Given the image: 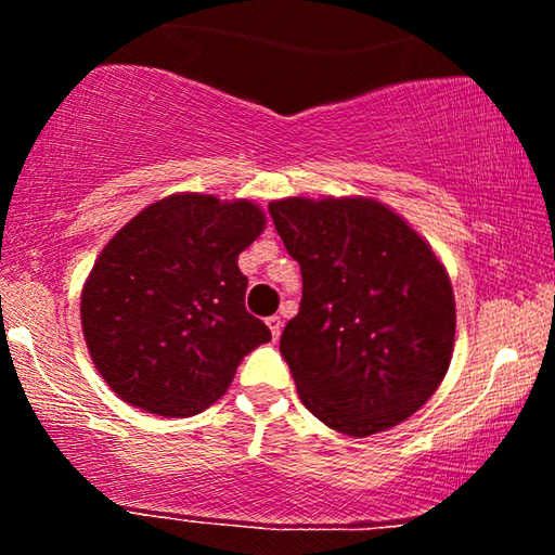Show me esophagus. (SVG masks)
Returning a JSON list of instances; mask_svg holds the SVG:
<instances>
[{"mask_svg": "<svg viewBox=\"0 0 555 555\" xmlns=\"http://www.w3.org/2000/svg\"><path fill=\"white\" fill-rule=\"evenodd\" d=\"M267 325H269V331H271V337H274V340H279V335H281V318L279 315H269L267 318Z\"/></svg>", "mask_w": 555, "mask_h": 555, "instance_id": "obj_1", "label": "esophagus"}]
</instances>
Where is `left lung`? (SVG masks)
Returning a JSON list of instances; mask_svg holds the SVG:
<instances>
[{
  "mask_svg": "<svg viewBox=\"0 0 555 555\" xmlns=\"http://www.w3.org/2000/svg\"><path fill=\"white\" fill-rule=\"evenodd\" d=\"M304 298L281 354L304 406L364 438L434 397L455 343V296L436 251L372 198L269 203Z\"/></svg>",
  "mask_w": 555,
  "mask_h": 555,
  "instance_id": "8db88e82",
  "label": "left lung"
}]
</instances>
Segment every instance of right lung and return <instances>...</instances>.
I'll list each match as a JSON object with an SVG mask.
<instances>
[{
  "label": "right lung",
  "mask_w": 555,
  "mask_h": 555,
  "mask_svg": "<svg viewBox=\"0 0 555 555\" xmlns=\"http://www.w3.org/2000/svg\"><path fill=\"white\" fill-rule=\"evenodd\" d=\"M251 201L176 193L131 218L82 286V335L102 379L131 406L193 416L228 391L244 354L271 340L247 313L237 267L264 230Z\"/></svg>",
  "instance_id": "add662e5"
}]
</instances>
